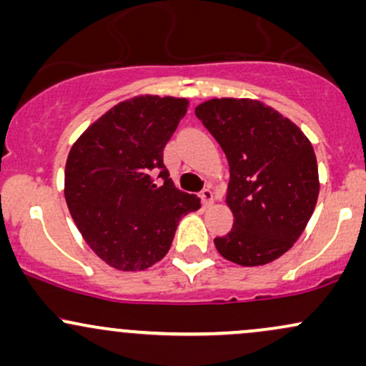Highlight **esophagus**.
<instances>
[{
	"label": "esophagus",
	"mask_w": 366,
	"mask_h": 366,
	"mask_svg": "<svg viewBox=\"0 0 366 366\" xmlns=\"http://www.w3.org/2000/svg\"><path fill=\"white\" fill-rule=\"evenodd\" d=\"M199 197H201V201H203L204 207H212V204H213V192H212V189H204V191L199 194Z\"/></svg>",
	"instance_id": "34e87169"
}]
</instances>
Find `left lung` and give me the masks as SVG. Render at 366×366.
<instances>
[{
	"mask_svg": "<svg viewBox=\"0 0 366 366\" xmlns=\"http://www.w3.org/2000/svg\"><path fill=\"white\" fill-rule=\"evenodd\" d=\"M194 113L229 162L225 203L234 224L213 241L218 253L242 267L280 258L317 207L320 180L312 142L292 120L258 99L213 98Z\"/></svg>",
	"mask_w": 366,
	"mask_h": 366,
	"instance_id": "8db88e82",
	"label": "left lung"
}]
</instances>
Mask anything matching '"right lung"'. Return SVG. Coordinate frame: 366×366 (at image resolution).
I'll use <instances>...</instances> for the list:
<instances>
[{
    "instance_id": "1",
    "label": "right lung",
    "mask_w": 366,
    "mask_h": 366,
    "mask_svg": "<svg viewBox=\"0 0 366 366\" xmlns=\"http://www.w3.org/2000/svg\"><path fill=\"white\" fill-rule=\"evenodd\" d=\"M189 99L139 94L117 103L81 134L65 165V201L86 244L122 272L146 270L169 253L179 220L201 208L163 165V148ZM166 180L154 184L152 175Z\"/></svg>"
}]
</instances>
